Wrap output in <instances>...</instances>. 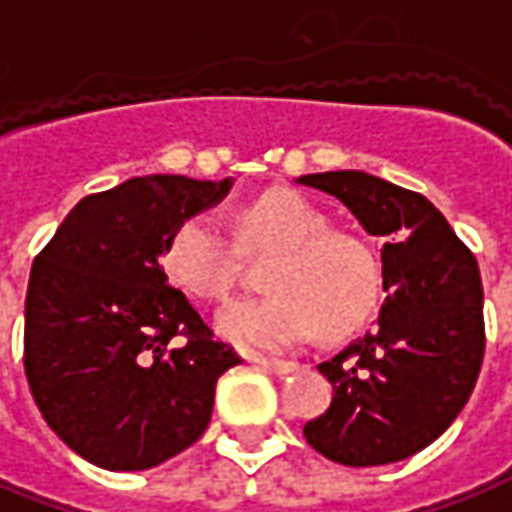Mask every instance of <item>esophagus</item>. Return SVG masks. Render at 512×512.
<instances>
[{"instance_id":"esophagus-1","label":"esophagus","mask_w":512,"mask_h":512,"mask_svg":"<svg viewBox=\"0 0 512 512\" xmlns=\"http://www.w3.org/2000/svg\"><path fill=\"white\" fill-rule=\"evenodd\" d=\"M255 361L260 367H266L269 373L274 375H291L300 370V364L297 361H283V358H263V356H255Z\"/></svg>"}]
</instances>
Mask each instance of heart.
I'll list each match as a JSON object with an SVG mask.
<instances>
[{
  "mask_svg": "<svg viewBox=\"0 0 512 512\" xmlns=\"http://www.w3.org/2000/svg\"><path fill=\"white\" fill-rule=\"evenodd\" d=\"M235 241L210 212L170 229L162 271L170 285L201 302H224L241 277L243 255H271L266 297L241 300L218 316V333L243 350L280 353L314 339L353 336L370 325L384 297L375 246L353 229L330 227L322 207L297 190H266L232 218Z\"/></svg>",
  "mask_w": 512,
  "mask_h": 512,
  "instance_id": "b5f03b06",
  "label": "heart"
}]
</instances>
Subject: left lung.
Masks as SVG:
<instances>
[{
  "instance_id": "8db88e82",
  "label": "left lung",
  "mask_w": 512,
  "mask_h": 512,
  "mask_svg": "<svg viewBox=\"0 0 512 512\" xmlns=\"http://www.w3.org/2000/svg\"><path fill=\"white\" fill-rule=\"evenodd\" d=\"M384 238L378 328L319 364L333 384L325 415L305 423L322 457L370 468L406 460L454 423L485 356L482 277L474 252L429 198L364 170L300 176Z\"/></svg>"
}]
</instances>
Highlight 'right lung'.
Returning <instances> with one entry per match:
<instances>
[{"mask_svg":"<svg viewBox=\"0 0 512 512\" xmlns=\"http://www.w3.org/2000/svg\"><path fill=\"white\" fill-rule=\"evenodd\" d=\"M229 187L128 179L81 198L33 260L24 375L47 426L97 468L145 471L193 446L215 381L241 364L159 266L170 229Z\"/></svg>","mask_w":512,"mask_h":512,"instance_id":"obj_1","label":"right lung"}]
</instances>
